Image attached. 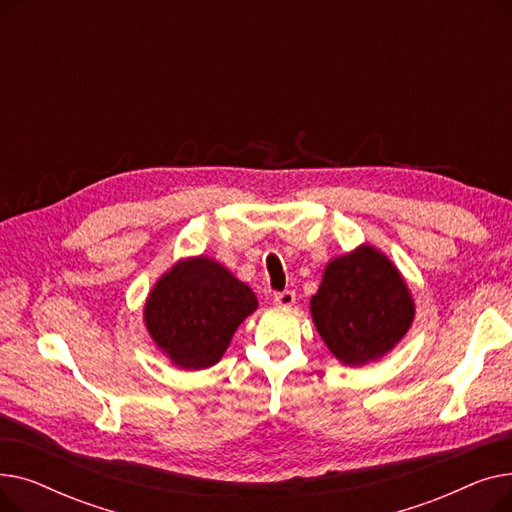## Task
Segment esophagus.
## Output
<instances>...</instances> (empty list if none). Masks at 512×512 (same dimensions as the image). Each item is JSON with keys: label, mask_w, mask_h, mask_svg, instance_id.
Masks as SVG:
<instances>
[{"label": "esophagus", "mask_w": 512, "mask_h": 512, "mask_svg": "<svg viewBox=\"0 0 512 512\" xmlns=\"http://www.w3.org/2000/svg\"><path fill=\"white\" fill-rule=\"evenodd\" d=\"M294 301H297V294H294L292 290H284V292L274 294V305L276 307H292Z\"/></svg>", "instance_id": "34e87169"}]
</instances>
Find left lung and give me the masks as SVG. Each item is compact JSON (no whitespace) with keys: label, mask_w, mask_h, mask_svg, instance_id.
<instances>
[{"label":"left lung","mask_w":512,"mask_h":512,"mask_svg":"<svg viewBox=\"0 0 512 512\" xmlns=\"http://www.w3.org/2000/svg\"><path fill=\"white\" fill-rule=\"evenodd\" d=\"M309 311L328 351L342 365L361 367L386 357L407 336L415 299L394 261L363 242L326 263Z\"/></svg>","instance_id":"obj_1"}]
</instances>
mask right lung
<instances>
[{
    "label": "right lung",
    "mask_w": 512,
    "mask_h": 512,
    "mask_svg": "<svg viewBox=\"0 0 512 512\" xmlns=\"http://www.w3.org/2000/svg\"><path fill=\"white\" fill-rule=\"evenodd\" d=\"M255 292L207 255L182 257L149 290L143 321L157 351L186 371L218 363L255 309Z\"/></svg>",
    "instance_id": "right-lung-1"
}]
</instances>
